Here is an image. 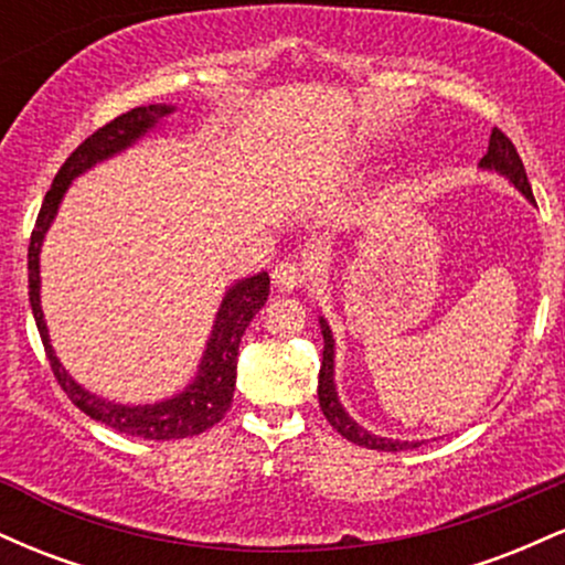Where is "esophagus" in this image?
Here are the masks:
<instances>
[{
	"label": "esophagus",
	"mask_w": 565,
	"mask_h": 565,
	"mask_svg": "<svg viewBox=\"0 0 565 565\" xmlns=\"http://www.w3.org/2000/svg\"><path fill=\"white\" fill-rule=\"evenodd\" d=\"M313 281V268L308 263L300 260H281L274 268V284L278 291H291L297 287H305V284Z\"/></svg>",
	"instance_id": "1"
}]
</instances>
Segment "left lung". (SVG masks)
Instances as JSON below:
<instances>
[{"instance_id":"left-lung-1","label":"left lung","mask_w":565,"mask_h":565,"mask_svg":"<svg viewBox=\"0 0 565 565\" xmlns=\"http://www.w3.org/2000/svg\"><path fill=\"white\" fill-rule=\"evenodd\" d=\"M481 164L489 167V170H499L502 174H508L512 183L526 193V199L534 201V196H531L526 170H523V161H521V157H518L512 140L499 127L491 129L489 153H486ZM321 334H323V359H321V372H319V404H321L323 417L329 419V425H332L342 438H348L350 444L364 446V449L404 451V449H408V446H419V444H408V440L401 444V440L377 438L348 417L345 408L340 406V401H337V393H334V380H332L334 377V340H332V332H329L327 321L323 319H321Z\"/></svg>"}]
</instances>
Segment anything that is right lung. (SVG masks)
Wrapping results in <instances>:
<instances>
[{
  "label": "right lung",
  "mask_w": 565,
  "mask_h": 565,
  "mask_svg": "<svg viewBox=\"0 0 565 565\" xmlns=\"http://www.w3.org/2000/svg\"><path fill=\"white\" fill-rule=\"evenodd\" d=\"M170 106H140L132 111L116 116V119L95 129L87 140L76 148L71 157L63 161L57 170L53 185H50L47 196L42 201L39 210L36 228L31 231L29 242V300L31 310H34V321L42 337L44 353H47L50 366L57 385L68 395L71 404L79 406L84 414L97 419V423L114 427V430L127 433V436H138L148 440H172V438H188L199 436V433L210 430L225 417L231 408L233 391H236V359H238V342H242L244 329L249 327L252 316L263 308L268 300L270 278L268 274H257L246 281H238L228 295H225L220 313L212 329V340L206 342L204 361H201V372L196 382L180 393L178 398L164 401L157 406H119L108 404V401L95 398L87 391H82L74 380L68 377L66 369L55 359L53 345L47 340V327L42 319V305H39V246H42L44 233H47L50 223H53L57 204H61L63 193L76 174L89 170L95 161L108 159L111 153L127 148L129 142L138 140L148 127H153L161 116L170 114Z\"/></svg>",
  "instance_id": "obj_1"
}]
</instances>
